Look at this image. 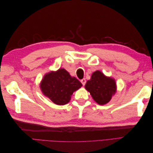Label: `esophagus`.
I'll list each match as a JSON object with an SVG mask.
<instances>
[{
  "mask_svg": "<svg viewBox=\"0 0 153 153\" xmlns=\"http://www.w3.org/2000/svg\"><path fill=\"white\" fill-rule=\"evenodd\" d=\"M80 82H81V83H82L83 85H85V83H86V80L85 79V78H83V79H82V80H80Z\"/></svg>",
  "mask_w": 153,
  "mask_h": 153,
  "instance_id": "obj_1",
  "label": "esophagus"
}]
</instances>
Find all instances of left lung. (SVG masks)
Wrapping results in <instances>:
<instances>
[{
  "mask_svg": "<svg viewBox=\"0 0 153 153\" xmlns=\"http://www.w3.org/2000/svg\"><path fill=\"white\" fill-rule=\"evenodd\" d=\"M85 87L92 98L99 105H105L109 102L116 90L115 80L112 78L105 76L100 71L92 74L91 79L87 82Z\"/></svg>",
  "mask_w": 153,
  "mask_h": 153,
  "instance_id": "1",
  "label": "left lung"
}]
</instances>
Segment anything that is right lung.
<instances>
[{"mask_svg":"<svg viewBox=\"0 0 153 153\" xmlns=\"http://www.w3.org/2000/svg\"><path fill=\"white\" fill-rule=\"evenodd\" d=\"M75 77H72L64 69L46 75L41 82L43 93L55 104L63 105L68 103L73 92L82 87Z\"/></svg>","mask_w":153,"mask_h":153,"instance_id":"add662e5","label":"right lung"}]
</instances>
